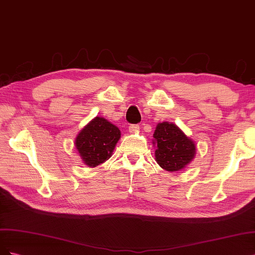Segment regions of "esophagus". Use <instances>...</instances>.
Returning a JSON list of instances; mask_svg holds the SVG:
<instances>
[{
  "instance_id": "obj_1",
  "label": "esophagus",
  "mask_w": 255,
  "mask_h": 255,
  "mask_svg": "<svg viewBox=\"0 0 255 255\" xmlns=\"http://www.w3.org/2000/svg\"><path fill=\"white\" fill-rule=\"evenodd\" d=\"M138 129H139V126L137 124H131V125H129V132H131V133L136 132Z\"/></svg>"
}]
</instances>
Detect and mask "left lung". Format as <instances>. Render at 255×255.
I'll return each instance as SVG.
<instances>
[{"instance_id": "1", "label": "left lung", "mask_w": 255, "mask_h": 255, "mask_svg": "<svg viewBox=\"0 0 255 255\" xmlns=\"http://www.w3.org/2000/svg\"><path fill=\"white\" fill-rule=\"evenodd\" d=\"M153 137L155 161L165 170L182 169L194 159L196 152L194 142L175 124L160 123L154 130Z\"/></svg>"}]
</instances>
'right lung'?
<instances>
[{
    "instance_id": "add662e5",
    "label": "right lung",
    "mask_w": 255,
    "mask_h": 255,
    "mask_svg": "<svg viewBox=\"0 0 255 255\" xmlns=\"http://www.w3.org/2000/svg\"><path fill=\"white\" fill-rule=\"evenodd\" d=\"M121 137L120 129L103 118H95L80 131L76 148L86 165L95 167L108 160Z\"/></svg>"
}]
</instances>
